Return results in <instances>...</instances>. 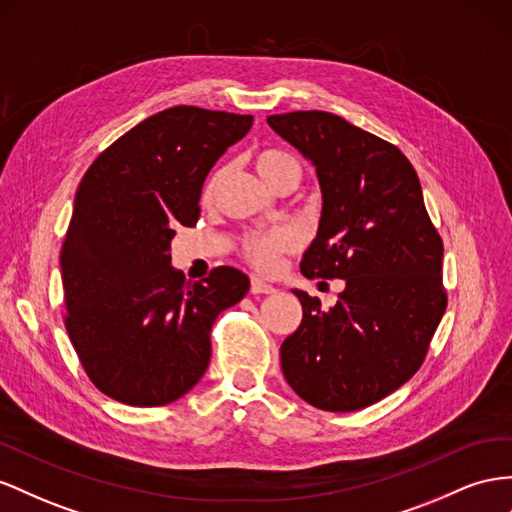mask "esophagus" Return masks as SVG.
I'll return each mask as SVG.
<instances>
[{
    "label": "esophagus",
    "instance_id": "obj_1",
    "mask_svg": "<svg viewBox=\"0 0 512 512\" xmlns=\"http://www.w3.org/2000/svg\"><path fill=\"white\" fill-rule=\"evenodd\" d=\"M250 290H252V295H271V293H275V288L271 284H267L265 280H260V278H252Z\"/></svg>",
    "mask_w": 512,
    "mask_h": 512
}]
</instances>
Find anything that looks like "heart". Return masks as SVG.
<instances>
[{"label":"heart","instance_id":"obj_1","mask_svg":"<svg viewBox=\"0 0 512 512\" xmlns=\"http://www.w3.org/2000/svg\"><path fill=\"white\" fill-rule=\"evenodd\" d=\"M254 165L258 174L273 187H278L282 178L295 174L299 176V163L293 155L284 153L278 148H265L258 150L254 155ZM224 181V170H215L209 181L204 183L202 189V202H211L215 193ZM301 245V234L293 226H278V228H265L254 230L247 234L241 245L243 258L250 262L258 271H273L284 254L295 252Z\"/></svg>","mask_w":512,"mask_h":512}]
</instances>
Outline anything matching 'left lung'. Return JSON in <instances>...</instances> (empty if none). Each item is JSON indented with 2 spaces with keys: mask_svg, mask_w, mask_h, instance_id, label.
Returning <instances> with one entry per match:
<instances>
[{
  "mask_svg": "<svg viewBox=\"0 0 512 512\" xmlns=\"http://www.w3.org/2000/svg\"><path fill=\"white\" fill-rule=\"evenodd\" d=\"M269 127L310 159L323 191L306 278L344 280L334 308L293 290L303 319L280 349L282 372L306 403L357 411L422 366L448 306L444 243L426 213L420 178L400 150L329 112H290Z\"/></svg>",
  "mask_w": 512,
  "mask_h": 512,
  "instance_id": "8db88e82",
  "label": "left lung"
}]
</instances>
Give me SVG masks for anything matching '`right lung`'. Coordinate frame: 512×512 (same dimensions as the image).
I'll list each match as a JSON object with an SVG mask.
<instances>
[{"instance_id":"right-lung-1","label":"right lung","mask_w":512,"mask_h":512,"mask_svg":"<svg viewBox=\"0 0 512 512\" xmlns=\"http://www.w3.org/2000/svg\"><path fill=\"white\" fill-rule=\"evenodd\" d=\"M254 116L178 105L105 148L84 174L62 243L64 325L90 381L133 407L174 403L211 359V327L250 280L170 267L178 226H196L206 174Z\"/></svg>"}]
</instances>
